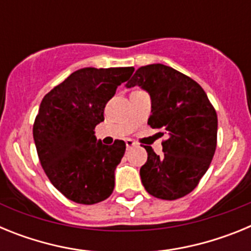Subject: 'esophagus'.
I'll use <instances>...</instances> for the list:
<instances>
[{
	"label": "esophagus",
	"mask_w": 251,
	"mask_h": 251,
	"mask_svg": "<svg viewBox=\"0 0 251 251\" xmlns=\"http://www.w3.org/2000/svg\"><path fill=\"white\" fill-rule=\"evenodd\" d=\"M137 143L133 139H126V146H127V148H130L133 147V146H136Z\"/></svg>",
	"instance_id": "obj_1"
}]
</instances>
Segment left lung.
<instances>
[{
	"mask_svg": "<svg viewBox=\"0 0 251 251\" xmlns=\"http://www.w3.org/2000/svg\"><path fill=\"white\" fill-rule=\"evenodd\" d=\"M139 86L151 97L148 124L159 129L163 154L145 146L141 167L146 191L162 200H177L194 190L206 174L216 150L217 115L207 95L187 75L163 64L141 66L127 88Z\"/></svg>",
	"mask_w": 251,
	"mask_h": 251,
	"instance_id": "left-lung-1",
	"label": "left lung"
}]
</instances>
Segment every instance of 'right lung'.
<instances>
[{
    "instance_id": "obj_1",
    "label": "right lung",
    "mask_w": 251,
    "mask_h": 251,
    "mask_svg": "<svg viewBox=\"0 0 251 251\" xmlns=\"http://www.w3.org/2000/svg\"><path fill=\"white\" fill-rule=\"evenodd\" d=\"M134 68L79 69L44 97L34 123L40 163L66 199L83 205L104 201L114 190V171L126 152L123 141L97 142L95 127L105 104Z\"/></svg>"
}]
</instances>
